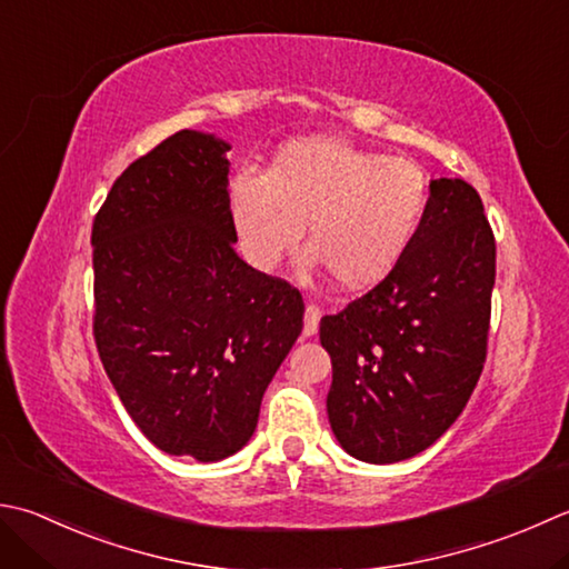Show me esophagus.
I'll return each instance as SVG.
<instances>
[{
    "label": "esophagus",
    "instance_id": "esophagus-1",
    "mask_svg": "<svg viewBox=\"0 0 569 569\" xmlns=\"http://www.w3.org/2000/svg\"><path fill=\"white\" fill-rule=\"evenodd\" d=\"M318 322H320V310L316 306L306 308V318H303V336L313 338L318 332Z\"/></svg>",
    "mask_w": 569,
    "mask_h": 569
}]
</instances>
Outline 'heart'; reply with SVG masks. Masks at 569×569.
<instances>
[{
	"label": "heart",
	"mask_w": 569,
	"mask_h": 569,
	"mask_svg": "<svg viewBox=\"0 0 569 569\" xmlns=\"http://www.w3.org/2000/svg\"><path fill=\"white\" fill-rule=\"evenodd\" d=\"M243 259L269 271L296 249L306 221L308 263L342 288H367L395 269L429 207L417 162L336 138L283 144L263 174L239 172L229 187Z\"/></svg>",
	"instance_id": "heart-1"
}]
</instances>
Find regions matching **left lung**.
I'll return each mask as SVG.
<instances>
[{
  "instance_id": "obj_1",
  "label": "left lung",
  "mask_w": 569,
  "mask_h": 569,
  "mask_svg": "<svg viewBox=\"0 0 569 569\" xmlns=\"http://www.w3.org/2000/svg\"><path fill=\"white\" fill-rule=\"evenodd\" d=\"M415 241L392 271L320 320L332 362L328 419L360 461L395 463L447 431L483 372L496 237L463 180H433Z\"/></svg>"
}]
</instances>
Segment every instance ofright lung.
Returning a JSON list of instances; mask_svg holds the SVG:
<instances>
[{
  "label": "right lung",
  "mask_w": 569,
  "mask_h": 569,
  "mask_svg": "<svg viewBox=\"0 0 569 569\" xmlns=\"http://www.w3.org/2000/svg\"><path fill=\"white\" fill-rule=\"evenodd\" d=\"M229 144L180 130L110 187L93 219V338L154 447L219 461L251 439L303 330V298L233 249Z\"/></svg>",
  "instance_id": "obj_1"
}]
</instances>
